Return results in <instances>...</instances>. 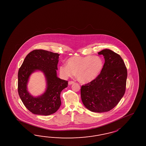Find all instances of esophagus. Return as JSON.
<instances>
[{"mask_svg":"<svg viewBox=\"0 0 146 146\" xmlns=\"http://www.w3.org/2000/svg\"><path fill=\"white\" fill-rule=\"evenodd\" d=\"M74 83V81H69L68 82V84L69 85H70V84H73Z\"/></svg>","mask_w":146,"mask_h":146,"instance_id":"1","label":"esophagus"}]
</instances>
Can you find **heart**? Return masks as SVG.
I'll return each mask as SVG.
<instances>
[{
    "label": "heart",
    "instance_id": "heart-1",
    "mask_svg": "<svg viewBox=\"0 0 146 146\" xmlns=\"http://www.w3.org/2000/svg\"><path fill=\"white\" fill-rule=\"evenodd\" d=\"M103 66V59L99 56H73L67 60V65L60 66L59 74L65 78L76 74L80 82H89L100 74Z\"/></svg>",
    "mask_w": 146,
    "mask_h": 146
}]
</instances>
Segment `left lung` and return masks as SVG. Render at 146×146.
I'll use <instances>...</instances> for the list:
<instances>
[{"label": "left lung", "instance_id": "obj_1", "mask_svg": "<svg viewBox=\"0 0 146 146\" xmlns=\"http://www.w3.org/2000/svg\"><path fill=\"white\" fill-rule=\"evenodd\" d=\"M105 62L97 77L81 88V98L86 108L96 113L108 112L117 106L126 90L127 68L118 54L105 49L98 53Z\"/></svg>", "mask_w": 146, "mask_h": 146}]
</instances>
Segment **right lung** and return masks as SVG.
Listing matches in <instances>:
<instances>
[{"mask_svg":"<svg viewBox=\"0 0 146 146\" xmlns=\"http://www.w3.org/2000/svg\"><path fill=\"white\" fill-rule=\"evenodd\" d=\"M59 54L45 50H35L25 58L18 72V91L26 108L34 114L50 115L59 109L61 105L60 92L68 87V81L57 77L56 70ZM36 70L43 72L47 80V89L37 97L28 93L27 84L30 75Z\"/></svg>","mask_w":146,"mask_h":146,"instance_id":"1","label":"right lung"}]
</instances>
